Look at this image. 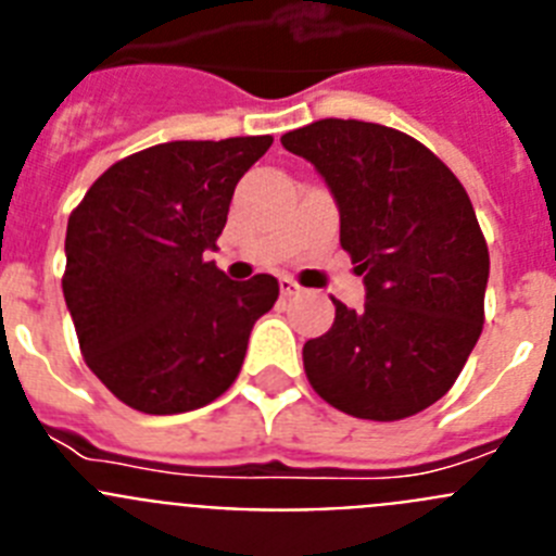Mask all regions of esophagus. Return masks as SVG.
<instances>
[{
  "instance_id": "esophagus-1",
  "label": "esophagus",
  "mask_w": 556,
  "mask_h": 556,
  "mask_svg": "<svg viewBox=\"0 0 556 556\" xmlns=\"http://www.w3.org/2000/svg\"><path fill=\"white\" fill-rule=\"evenodd\" d=\"M278 283H281V294H298V292H301V287H298V283H294L292 278H287V275H283V278Z\"/></svg>"
}]
</instances>
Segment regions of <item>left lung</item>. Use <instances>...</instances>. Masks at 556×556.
I'll use <instances>...</instances> for the list:
<instances>
[{
	"label": "left lung",
	"instance_id": "8db88e82",
	"mask_svg": "<svg viewBox=\"0 0 556 556\" xmlns=\"http://www.w3.org/2000/svg\"><path fill=\"white\" fill-rule=\"evenodd\" d=\"M331 189L339 244L365 275V306L303 345L323 401L401 420L445 395L484 326L488 242L454 172L401 130L320 119L281 136Z\"/></svg>",
	"mask_w": 556,
	"mask_h": 556
}]
</instances>
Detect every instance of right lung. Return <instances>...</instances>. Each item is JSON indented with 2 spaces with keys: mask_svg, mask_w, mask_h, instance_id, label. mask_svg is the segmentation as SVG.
I'll return each mask as SVG.
<instances>
[{
  "mask_svg": "<svg viewBox=\"0 0 556 556\" xmlns=\"http://www.w3.org/2000/svg\"><path fill=\"white\" fill-rule=\"evenodd\" d=\"M269 144L273 136L147 147L102 172L72 211L63 298L86 365L122 404L144 415L200 409L242 370L278 281H230L205 253Z\"/></svg>",
  "mask_w": 556,
  "mask_h": 556,
  "instance_id": "obj_1",
  "label": "right lung"
}]
</instances>
